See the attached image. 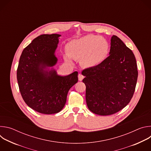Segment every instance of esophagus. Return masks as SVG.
<instances>
[{"mask_svg": "<svg viewBox=\"0 0 151 151\" xmlns=\"http://www.w3.org/2000/svg\"><path fill=\"white\" fill-rule=\"evenodd\" d=\"M83 78H84V76H83V75H82L81 73H79V74L78 75V79H79V81H82V79H83Z\"/></svg>", "mask_w": 151, "mask_h": 151, "instance_id": "1", "label": "esophagus"}]
</instances>
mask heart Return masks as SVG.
Here are the masks:
<instances>
[{"mask_svg": "<svg viewBox=\"0 0 151 151\" xmlns=\"http://www.w3.org/2000/svg\"><path fill=\"white\" fill-rule=\"evenodd\" d=\"M110 47L103 37L94 35H88L70 42L67 45L65 59L70 62L71 58L81 60L83 65L87 67L96 66L108 54Z\"/></svg>", "mask_w": 151, "mask_h": 151, "instance_id": "b5f03b06", "label": "heart"}]
</instances>
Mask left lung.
<instances>
[{
  "label": "left lung",
  "instance_id": "1",
  "mask_svg": "<svg viewBox=\"0 0 151 151\" xmlns=\"http://www.w3.org/2000/svg\"><path fill=\"white\" fill-rule=\"evenodd\" d=\"M110 55L99 65L85 69L82 74L86 86L85 99L93 113L102 116L114 114L132 99L138 71L132 51L116 36L111 38Z\"/></svg>",
  "mask_w": 151,
  "mask_h": 151
}]
</instances>
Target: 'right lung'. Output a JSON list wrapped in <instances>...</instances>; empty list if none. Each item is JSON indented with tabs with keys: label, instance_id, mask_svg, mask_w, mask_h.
<instances>
[{
	"label": "right lung",
	"instance_id": "right-lung-1",
	"mask_svg": "<svg viewBox=\"0 0 151 151\" xmlns=\"http://www.w3.org/2000/svg\"><path fill=\"white\" fill-rule=\"evenodd\" d=\"M58 34L42 35L34 39L21 54L17 72L19 90L24 101L34 111L54 114L62 110L70 88L78 82V72L60 76L55 70H44L53 66L58 43Z\"/></svg>",
	"mask_w": 151,
	"mask_h": 151
}]
</instances>
